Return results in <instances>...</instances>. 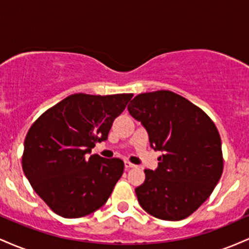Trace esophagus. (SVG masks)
Returning a JSON list of instances; mask_svg holds the SVG:
<instances>
[{
	"instance_id": "obj_1",
	"label": "esophagus",
	"mask_w": 249,
	"mask_h": 249,
	"mask_svg": "<svg viewBox=\"0 0 249 249\" xmlns=\"http://www.w3.org/2000/svg\"><path fill=\"white\" fill-rule=\"evenodd\" d=\"M124 164H125V168H126V170H130V168H134V167H137L136 165L132 164V162H130V161H125Z\"/></svg>"
}]
</instances>
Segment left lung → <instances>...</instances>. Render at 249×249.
Masks as SVG:
<instances>
[{
    "mask_svg": "<svg viewBox=\"0 0 249 249\" xmlns=\"http://www.w3.org/2000/svg\"><path fill=\"white\" fill-rule=\"evenodd\" d=\"M130 115L147 130L150 144L162 151L156 171L145 170L136 188L141 206L158 219L178 221L196 212L224 170L221 139L206 112L168 90L136 96Z\"/></svg>",
    "mask_w": 249,
    "mask_h": 249,
    "instance_id": "1",
    "label": "left lung"
}]
</instances>
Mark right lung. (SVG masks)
Here are the masks:
<instances>
[{
    "mask_svg": "<svg viewBox=\"0 0 249 249\" xmlns=\"http://www.w3.org/2000/svg\"><path fill=\"white\" fill-rule=\"evenodd\" d=\"M132 96L70 95L30 126L22 167L34 191L56 214L81 218L107 201L124 161L89 153L96 142L107 138L113 121Z\"/></svg>",
    "mask_w": 249,
    "mask_h": 249,
    "instance_id": "obj_1",
    "label": "right lung"
}]
</instances>
